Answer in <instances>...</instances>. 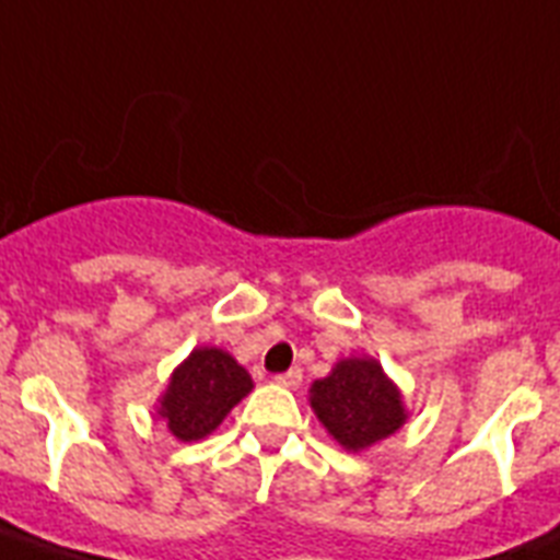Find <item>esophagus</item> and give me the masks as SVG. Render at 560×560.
Returning <instances> with one entry per match:
<instances>
[{"label":"esophagus","mask_w":560,"mask_h":560,"mask_svg":"<svg viewBox=\"0 0 560 560\" xmlns=\"http://www.w3.org/2000/svg\"><path fill=\"white\" fill-rule=\"evenodd\" d=\"M276 383H281V386H288V389H296L299 383H302V369H290V372L284 374H276Z\"/></svg>","instance_id":"obj_1"}]
</instances>
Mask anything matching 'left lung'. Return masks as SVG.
Listing matches in <instances>:
<instances>
[{
	"label": "left lung",
	"instance_id": "8db88e82",
	"mask_svg": "<svg viewBox=\"0 0 560 560\" xmlns=\"http://www.w3.org/2000/svg\"><path fill=\"white\" fill-rule=\"evenodd\" d=\"M311 407L346 451L381 442L407 418L400 392L372 358L340 360L328 377L311 386Z\"/></svg>",
	"mask_w": 560,
	"mask_h": 560
}]
</instances>
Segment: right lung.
Here are the masks:
<instances>
[{
    "label": "right lung",
    "mask_w": 560,
    "mask_h": 560,
    "mask_svg": "<svg viewBox=\"0 0 560 560\" xmlns=\"http://www.w3.org/2000/svg\"><path fill=\"white\" fill-rule=\"evenodd\" d=\"M249 389L253 377L226 351L194 349L186 363L171 374L160 416L179 442H197L209 435Z\"/></svg>",
    "instance_id": "1"
}]
</instances>
